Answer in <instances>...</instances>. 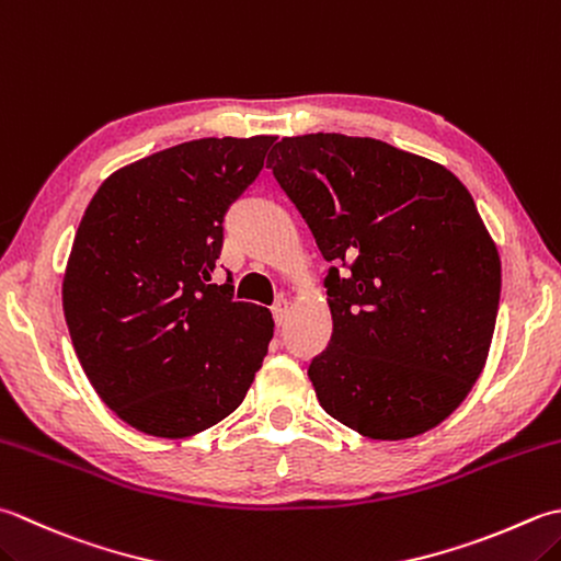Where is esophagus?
I'll list each match as a JSON object with an SVG mask.
<instances>
[{
	"mask_svg": "<svg viewBox=\"0 0 561 561\" xmlns=\"http://www.w3.org/2000/svg\"><path fill=\"white\" fill-rule=\"evenodd\" d=\"M272 313H274V321H277V325H282L284 318H287V313H289V301L279 299L277 304L272 306Z\"/></svg>",
	"mask_w": 561,
	"mask_h": 561,
	"instance_id": "obj_1",
	"label": "esophagus"
}]
</instances>
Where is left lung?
<instances>
[{"mask_svg":"<svg viewBox=\"0 0 561 561\" xmlns=\"http://www.w3.org/2000/svg\"><path fill=\"white\" fill-rule=\"evenodd\" d=\"M328 262L333 337L309 367L323 411L371 440L440 425L484 371L501 257L453 172L375 138H282L267 158Z\"/></svg>","mask_w":561,"mask_h":561,"instance_id":"1","label":"left lung"}]
</instances>
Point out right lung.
I'll use <instances>...</instances> for the list:
<instances>
[{
	"label": "right lung",
	"mask_w": 561,
	"mask_h": 561,
	"mask_svg": "<svg viewBox=\"0 0 561 561\" xmlns=\"http://www.w3.org/2000/svg\"><path fill=\"white\" fill-rule=\"evenodd\" d=\"M274 136L202 138L126 164L75 233L62 311L87 379L121 421L190 437L243 403L274 335L265 306L208 284L224 214Z\"/></svg>",
	"instance_id": "obj_1"
}]
</instances>
